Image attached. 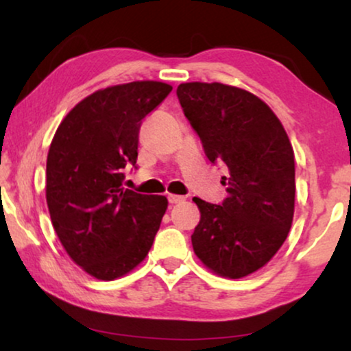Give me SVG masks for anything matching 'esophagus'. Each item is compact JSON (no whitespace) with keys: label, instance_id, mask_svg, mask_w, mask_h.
<instances>
[{"label":"esophagus","instance_id":"obj_1","mask_svg":"<svg viewBox=\"0 0 351 351\" xmlns=\"http://www.w3.org/2000/svg\"><path fill=\"white\" fill-rule=\"evenodd\" d=\"M167 199H169L171 204H180V203H184L186 198L185 196H179V195H169L167 196Z\"/></svg>","mask_w":351,"mask_h":351}]
</instances>
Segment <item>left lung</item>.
Instances as JSON below:
<instances>
[{
	"mask_svg": "<svg viewBox=\"0 0 351 351\" xmlns=\"http://www.w3.org/2000/svg\"><path fill=\"white\" fill-rule=\"evenodd\" d=\"M177 97L210 162L222 161L227 198H193L201 220L195 254L227 278L262 268L282 246L294 217L295 167L289 137L270 107L247 90L220 83H184Z\"/></svg>",
	"mask_w": 351,
	"mask_h": 351,
	"instance_id": "left-lung-1",
	"label": "left lung"
}]
</instances>
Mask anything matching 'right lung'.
<instances>
[{
    "label": "right lung",
    "instance_id": "obj_1",
    "mask_svg": "<svg viewBox=\"0 0 351 351\" xmlns=\"http://www.w3.org/2000/svg\"><path fill=\"white\" fill-rule=\"evenodd\" d=\"M172 90L134 81L97 90L66 114L46 162V201L69 256L97 280L112 281L150 251L167 209L166 196L123 189L137 167L142 119Z\"/></svg>",
    "mask_w": 351,
    "mask_h": 351
}]
</instances>
